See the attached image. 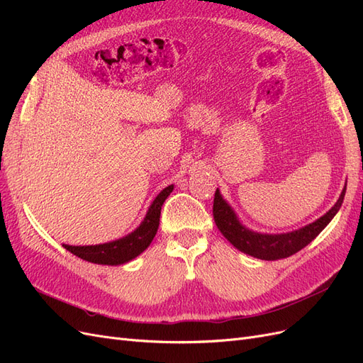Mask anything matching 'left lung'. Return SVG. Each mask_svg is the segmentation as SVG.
Segmentation results:
<instances>
[{
  "label": "left lung",
  "instance_id": "8db88e82",
  "mask_svg": "<svg viewBox=\"0 0 363 363\" xmlns=\"http://www.w3.org/2000/svg\"><path fill=\"white\" fill-rule=\"evenodd\" d=\"M345 189L347 186L342 189V192H340L336 204L325 215L318 218L315 223L307 224L298 230H294V232L279 235L257 233L240 224L233 208L223 199L219 189H216L213 199L215 224L228 242L236 247L239 251L245 252V255L262 260L284 259L295 255V252H298L323 232L325 225L330 223L333 216L337 213L340 206H342Z\"/></svg>",
  "mask_w": 363,
  "mask_h": 363
}]
</instances>
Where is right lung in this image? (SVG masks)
I'll return each instance as SVG.
<instances>
[{"mask_svg":"<svg viewBox=\"0 0 363 363\" xmlns=\"http://www.w3.org/2000/svg\"><path fill=\"white\" fill-rule=\"evenodd\" d=\"M174 184H169L164 188L156 199L151 203L148 212L144 218V221L135 230V232L128 233L127 236L112 240L107 244H98V245H67L63 247L77 257L83 260L98 263V265H123V263L130 262L131 259L138 257L142 251H145L151 240L155 239L159 221H160V211L164 200L172 192Z\"/></svg>","mask_w":363,"mask_h":363,"instance_id":"1","label":"right lung"}]
</instances>
